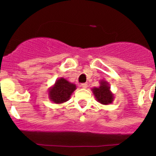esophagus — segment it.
I'll list each match as a JSON object with an SVG mask.
<instances>
[{"label":"esophagus","instance_id":"obj_1","mask_svg":"<svg viewBox=\"0 0 156 156\" xmlns=\"http://www.w3.org/2000/svg\"><path fill=\"white\" fill-rule=\"evenodd\" d=\"M81 87L83 88V89H86V88H87V83H82V84H81Z\"/></svg>","mask_w":156,"mask_h":156}]
</instances>
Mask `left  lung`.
Masks as SVG:
<instances>
[{
    "mask_svg": "<svg viewBox=\"0 0 156 156\" xmlns=\"http://www.w3.org/2000/svg\"><path fill=\"white\" fill-rule=\"evenodd\" d=\"M96 100L102 105H109L114 100V94L110 90L108 82L104 80L100 81L98 87H93L91 89Z\"/></svg>",
    "mask_w": 156,
    "mask_h": 156,
    "instance_id": "left-lung-1",
    "label": "left lung"
}]
</instances>
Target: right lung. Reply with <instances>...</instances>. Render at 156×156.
Listing matches in <instances>:
<instances>
[{
	"label": "right lung",
	"mask_w": 156,
	"mask_h": 156,
	"mask_svg": "<svg viewBox=\"0 0 156 156\" xmlns=\"http://www.w3.org/2000/svg\"><path fill=\"white\" fill-rule=\"evenodd\" d=\"M76 89L74 83L69 82L63 77L55 81V84L48 90V98L55 104L64 103L71 97L72 94Z\"/></svg>",
	"instance_id": "1"
}]
</instances>
